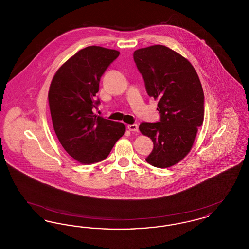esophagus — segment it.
Here are the masks:
<instances>
[{
	"mask_svg": "<svg viewBox=\"0 0 249 249\" xmlns=\"http://www.w3.org/2000/svg\"><path fill=\"white\" fill-rule=\"evenodd\" d=\"M128 129L130 131H138V125L137 124H129Z\"/></svg>",
	"mask_w": 249,
	"mask_h": 249,
	"instance_id": "esophagus-1",
	"label": "esophagus"
}]
</instances>
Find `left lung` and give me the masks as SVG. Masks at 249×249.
Here are the masks:
<instances>
[{
  "label": "left lung",
  "mask_w": 249,
  "mask_h": 249,
  "mask_svg": "<svg viewBox=\"0 0 249 249\" xmlns=\"http://www.w3.org/2000/svg\"><path fill=\"white\" fill-rule=\"evenodd\" d=\"M148 96L158 100V122H142L139 130L150 137L153 150L145 159L157 168L177 164L190 152L204 116V95L190 61L161 45L134 51Z\"/></svg>",
  "instance_id": "8db88e82"
}]
</instances>
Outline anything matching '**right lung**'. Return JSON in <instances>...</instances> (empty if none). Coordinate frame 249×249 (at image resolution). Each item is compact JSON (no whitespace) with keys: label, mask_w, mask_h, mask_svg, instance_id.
Wrapping results in <instances>:
<instances>
[{"label":"right lung","mask_w":249,"mask_h":249,"mask_svg":"<svg viewBox=\"0 0 249 249\" xmlns=\"http://www.w3.org/2000/svg\"><path fill=\"white\" fill-rule=\"evenodd\" d=\"M114 49L79 50L54 75L48 92L56 135L66 152L83 164L102 161L125 133V125L93 114L102 75L119 57Z\"/></svg>","instance_id":"right-lung-1"}]
</instances>
